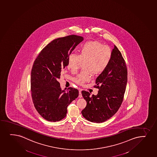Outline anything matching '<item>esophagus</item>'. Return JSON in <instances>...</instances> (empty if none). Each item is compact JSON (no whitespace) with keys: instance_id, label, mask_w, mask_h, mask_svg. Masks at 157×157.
<instances>
[{"instance_id":"esophagus-1","label":"esophagus","mask_w":157,"mask_h":157,"mask_svg":"<svg viewBox=\"0 0 157 157\" xmlns=\"http://www.w3.org/2000/svg\"><path fill=\"white\" fill-rule=\"evenodd\" d=\"M78 97H79V98H82V95L81 93V90H79V95H78Z\"/></svg>"}]
</instances>
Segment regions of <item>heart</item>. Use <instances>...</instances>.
<instances>
[{
    "instance_id": "1",
    "label": "heart",
    "mask_w": 157,
    "mask_h": 157,
    "mask_svg": "<svg viewBox=\"0 0 157 157\" xmlns=\"http://www.w3.org/2000/svg\"><path fill=\"white\" fill-rule=\"evenodd\" d=\"M79 54L71 53L67 60V67L71 72L78 70L81 63L83 69L74 81L78 85H83L90 80V73L96 75L107 69L112 58V51L107 46L97 41L84 44L79 50Z\"/></svg>"
}]
</instances>
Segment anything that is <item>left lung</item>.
Instances as JSON below:
<instances>
[{
  "label": "left lung",
  "instance_id": "1",
  "mask_svg": "<svg viewBox=\"0 0 157 157\" xmlns=\"http://www.w3.org/2000/svg\"><path fill=\"white\" fill-rule=\"evenodd\" d=\"M112 53L107 69L96 79V86L99 89L98 95L90 96L89 92H82L87 102L82 114L85 119L93 123H103L110 118L123 102L127 83L126 65L115 45Z\"/></svg>",
  "mask_w": 157,
  "mask_h": 157
}]
</instances>
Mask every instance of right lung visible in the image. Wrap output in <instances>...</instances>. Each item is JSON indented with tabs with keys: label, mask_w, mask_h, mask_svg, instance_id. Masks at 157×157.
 Here are the masks:
<instances>
[{
	"label": "right lung",
	"mask_w": 157,
	"mask_h": 157,
	"mask_svg": "<svg viewBox=\"0 0 157 157\" xmlns=\"http://www.w3.org/2000/svg\"><path fill=\"white\" fill-rule=\"evenodd\" d=\"M83 40L76 35L56 39L34 61L31 73V95L36 110L47 121L56 122L64 118L68 105L78 96L76 88L62 90L58 80L67 66L69 54Z\"/></svg>",
	"instance_id": "1"
}]
</instances>
